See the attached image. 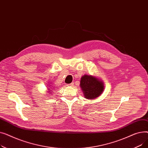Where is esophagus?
Returning <instances> with one entry per match:
<instances>
[{
    "label": "esophagus",
    "instance_id": "esophagus-1",
    "mask_svg": "<svg viewBox=\"0 0 148 148\" xmlns=\"http://www.w3.org/2000/svg\"><path fill=\"white\" fill-rule=\"evenodd\" d=\"M67 86H71V87H73V86H74V83H70V84H68Z\"/></svg>",
    "mask_w": 148,
    "mask_h": 148
}]
</instances>
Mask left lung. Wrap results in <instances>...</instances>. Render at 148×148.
Masks as SVG:
<instances>
[{
	"instance_id": "1",
	"label": "left lung",
	"mask_w": 148,
	"mask_h": 148,
	"mask_svg": "<svg viewBox=\"0 0 148 148\" xmlns=\"http://www.w3.org/2000/svg\"><path fill=\"white\" fill-rule=\"evenodd\" d=\"M80 86L85 98L94 99L103 94L104 84L98 77L85 74L81 77Z\"/></svg>"
}]
</instances>
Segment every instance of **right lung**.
Returning a JSON list of instances; mask_svg holds the SVG:
<instances>
[{
	"label": "right lung",
	"instance_id": "obj_1",
	"mask_svg": "<svg viewBox=\"0 0 148 148\" xmlns=\"http://www.w3.org/2000/svg\"><path fill=\"white\" fill-rule=\"evenodd\" d=\"M51 85H52V84H51ZM52 88H53V87H51V85H50V86H49H49H48V88H47V93H49V94H50V95H51V94H52L51 93L53 92L52 91H53V88L52 89Z\"/></svg>",
	"mask_w": 148,
	"mask_h": 148
}]
</instances>
